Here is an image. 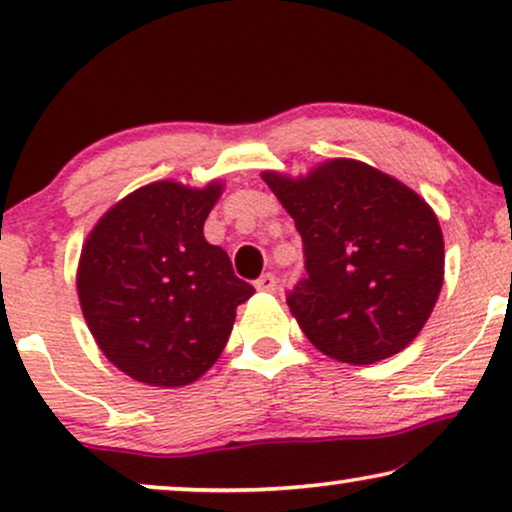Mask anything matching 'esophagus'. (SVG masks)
I'll list each match as a JSON object with an SVG mask.
<instances>
[{
  "instance_id": "obj_1",
  "label": "esophagus",
  "mask_w": 512,
  "mask_h": 512,
  "mask_svg": "<svg viewBox=\"0 0 512 512\" xmlns=\"http://www.w3.org/2000/svg\"><path fill=\"white\" fill-rule=\"evenodd\" d=\"M256 289L265 291V293H275L277 291V277L272 275V272H265V275L256 279Z\"/></svg>"
}]
</instances>
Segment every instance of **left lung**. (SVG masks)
<instances>
[{
  "instance_id": "8db88e82",
  "label": "left lung",
  "mask_w": 512,
  "mask_h": 512,
  "mask_svg": "<svg viewBox=\"0 0 512 512\" xmlns=\"http://www.w3.org/2000/svg\"><path fill=\"white\" fill-rule=\"evenodd\" d=\"M263 179L303 237L307 275L286 303L307 340L352 366L408 347L443 286L445 244L433 209L401 181L349 158L307 177Z\"/></svg>"
}]
</instances>
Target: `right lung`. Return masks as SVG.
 Segmentation results:
<instances>
[{"label":"right lung","mask_w":512,"mask_h":512,"mask_svg":"<svg viewBox=\"0 0 512 512\" xmlns=\"http://www.w3.org/2000/svg\"><path fill=\"white\" fill-rule=\"evenodd\" d=\"M219 181H156L97 221L81 249L76 289L104 356L132 380L184 387L219 359L237 305L254 286L202 235Z\"/></svg>","instance_id":"1"}]
</instances>
